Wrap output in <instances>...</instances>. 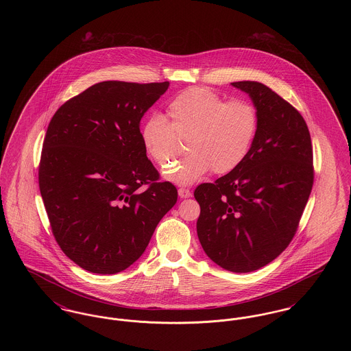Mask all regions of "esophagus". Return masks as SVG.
I'll return each instance as SVG.
<instances>
[{"label": "esophagus", "instance_id": "34e87169", "mask_svg": "<svg viewBox=\"0 0 351 351\" xmlns=\"http://www.w3.org/2000/svg\"><path fill=\"white\" fill-rule=\"evenodd\" d=\"M178 193H179V196H180L182 199H188V197H191V196H192L191 191H189V189H186V188H179Z\"/></svg>", "mask_w": 351, "mask_h": 351}]
</instances>
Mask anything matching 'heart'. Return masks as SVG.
<instances>
[{
	"label": "heart",
	"instance_id": "1",
	"mask_svg": "<svg viewBox=\"0 0 351 351\" xmlns=\"http://www.w3.org/2000/svg\"><path fill=\"white\" fill-rule=\"evenodd\" d=\"M168 121L152 114L142 126L141 136L149 158L159 167L171 165L186 141L189 152L171 166L165 178L191 185L208 172L226 175L249 156L259 129V113L247 100L226 101L216 92L193 86L168 104Z\"/></svg>",
	"mask_w": 351,
	"mask_h": 351
}]
</instances>
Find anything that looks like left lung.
Masks as SVG:
<instances>
[{
	"label": "left lung",
	"instance_id": "8db88e82",
	"mask_svg": "<svg viewBox=\"0 0 351 351\" xmlns=\"http://www.w3.org/2000/svg\"><path fill=\"white\" fill-rule=\"evenodd\" d=\"M232 85L250 96L259 129L239 167L195 189L197 235L219 267L251 272L278 258L296 233L313 186V150L308 126L289 102L258 82Z\"/></svg>",
	"mask_w": 351,
	"mask_h": 351
}]
</instances>
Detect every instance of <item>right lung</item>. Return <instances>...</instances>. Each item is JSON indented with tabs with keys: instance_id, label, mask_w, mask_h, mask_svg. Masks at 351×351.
Segmentation results:
<instances>
[{
	"instance_id": "right-lung-1",
	"label": "right lung",
	"mask_w": 351,
	"mask_h": 351,
	"mask_svg": "<svg viewBox=\"0 0 351 351\" xmlns=\"http://www.w3.org/2000/svg\"><path fill=\"white\" fill-rule=\"evenodd\" d=\"M168 85L95 84L50 121L38 172L40 195L58 245L89 272L112 275L132 266L176 204L178 189L158 182L139 129Z\"/></svg>"
}]
</instances>
